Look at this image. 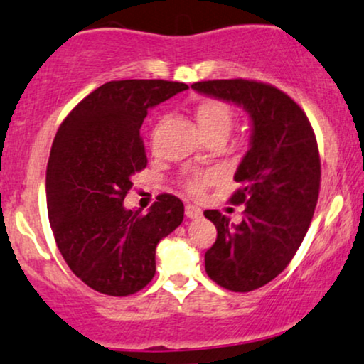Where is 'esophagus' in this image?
<instances>
[{
  "label": "esophagus",
  "mask_w": 364,
  "mask_h": 364,
  "mask_svg": "<svg viewBox=\"0 0 364 364\" xmlns=\"http://www.w3.org/2000/svg\"><path fill=\"white\" fill-rule=\"evenodd\" d=\"M200 215H203L200 208L194 206V204H187V206H186V216L187 218H199Z\"/></svg>",
  "instance_id": "1"
}]
</instances>
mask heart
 Here are the masks:
<instances>
[{
    "label": "heart",
    "instance_id": "obj_1",
    "mask_svg": "<svg viewBox=\"0 0 364 364\" xmlns=\"http://www.w3.org/2000/svg\"><path fill=\"white\" fill-rule=\"evenodd\" d=\"M196 119L204 134L211 138L225 139L232 129L235 121V109L228 102L220 98H204L196 105ZM220 178V170L216 168H189L182 173V187L189 194L198 196L206 187Z\"/></svg>",
    "mask_w": 364,
    "mask_h": 364
}]
</instances>
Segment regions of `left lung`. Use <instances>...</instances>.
Instances as JSON below:
<instances>
[{
	"label": "left lung",
	"instance_id": "1",
	"mask_svg": "<svg viewBox=\"0 0 364 364\" xmlns=\"http://www.w3.org/2000/svg\"><path fill=\"white\" fill-rule=\"evenodd\" d=\"M192 88L242 105L252 119L250 149L235 173L240 189L230 198L245 204L243 220L204 211L218 230L204 262L221 288L254 291L284 271L309 232L320 191L317 138L301 107L269 83L211 80Z\"/></svg>",
	"mask_w": 364,
	"mask_h": 364
}]
</instances>
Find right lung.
I'll list each match as a JSON object with an SVG mask.
<instances>
[{"label": "right lung", "mask_w": 364, "mask_h": 364, "mask_svg": "<svg viewBox=\"0 0 364 364\" xmlns=\"http://www.w3.org/2000/svg\"><path fill=\"white\" fill-rule=\"evenodd\" d=\"M165 80L109 81L59 126L47 161V213L63 259L98 293L129 296L156 271L158 242L182 223L183 204L160 194L146 215L127 211L131 177L146 168L141 124L153 107L187 90Z\"/></svg>", "instance_id": "add662e5"}]
</instances>
